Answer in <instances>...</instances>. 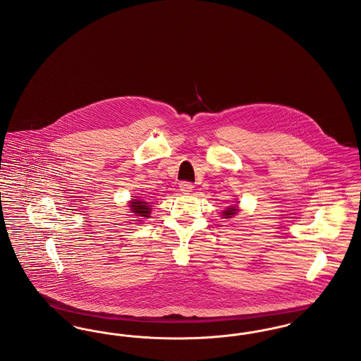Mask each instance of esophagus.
Listing matches in <instances>:
<instances>
[{"mask_svg":"<svg viewBox=\"0 0 361 361\" xmlns=\"http://www.w3.org/2000/svg\"><path fill=\"white\" fill-rule=\"evenodd\" d=\"M192 189H193V185H192V183H189V181H183V183L180 184V190H181V193H184V195H188L189 192H192Z\"/></svg>","mask_w":361,"mask_h":361,"instance_id":"obj_1","label":"esophagus"}]
</instances>
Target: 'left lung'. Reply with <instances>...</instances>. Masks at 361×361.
Instances as JSON below:
<instances>
[{
    "instance_id": "obj_1",
    "label": "left lung",
    "mask_w": 361,
    "mask_h": 361,
    "mask_svg": "<svg viewBox=\"0 0 361 361\" xmlns=\"http://www.w3.org/2000/svg\"><path fill=\"white\" fill-rule=\"evenodd\" d=\"M235 211H237L235 207H228L224 212V218H233L235 215Z\"/></svg>"
}]
</instances>
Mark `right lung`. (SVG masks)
<instances>
[{
	"mask_svg": "<svg viewBox=\"0 0 361 361\" xmlns=\"http://www.w3.org/2000/svg\"><path fill=\"white\" fill-rule=\"evenodd\" d=\"M131 211L137 215V216H143V218H149L150 215V204L146 202H140V200H133L131 202ZM139 222V221H137Z\"/></svg>",
	"mask_w": 361,
	"mask_h": 361,
	"instance_id": "obj_1",
	"label": "right lung"
}]
</instances>
